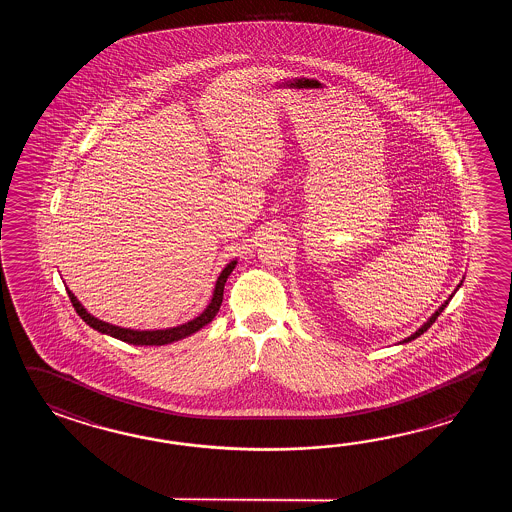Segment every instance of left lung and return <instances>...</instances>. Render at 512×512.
Wrapping results in <instances>:
<instances>
[{
    "instance_id": "8db88e82",
    "label": "left lung",
    "mask_w": 512,
    "mask_h": 512,
    "mask_svg": "<svg viewBox=\"0 0 512 512\" xmlns=\"http://www.w3.org/2000/svg\"><path fill=\"white\" fill-rule=\"evenodd\" d=\"M457 287H459V285H457ZM448 300H450V298H448ZM448 300H446L445 304L441 305V307H439V309H437V311H435L434 315H432V318H430V320H428V322H426L425 326L421 327V329H417V331H415V333H414V335H412V337L404 338L403 342H410V340H414V338L421 337V335H423V333H425L426 329H428V327H430V326H432V324H434L435 320H437V316H439V315H441V313H443V309H445L446 304H448Z\"/></svg>"
}]
</instances>
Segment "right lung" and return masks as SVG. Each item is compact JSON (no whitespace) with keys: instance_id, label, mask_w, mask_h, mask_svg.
Segmentation results:
<instances>
[{"instance_id":"right-lung-1","label":"right lung","mask_w":512,"mask_h":512,"mask_svg":"<svg viewBox=\"0 0 512 512\" xmlns=\"http://www.w3.org/2000/svg\"><path fill=\"white\" fill-rule=\"evenodd\" d=\"M234 267H236V261H230L229 265L219 274L218 283H216V289H214V296H212V302L208 304L207 309H205L201 315L194 318V320H190V322H186L183 326L159 329V331H133V329L111 326L108 322H102V320H98L95 316L89 315L86 309L80 305L77 298H75V294L71 293V291H67V294H69V300H71V304L75 307L78 316L86 322L87 326L97 329L100 333L109 335V337L119 338L122 342L135 344V346H164V344H170V342L181 340V338L196 333L201 327L207 326V324H210V322L214 320V316L218 315L219 307H221V302H223L225 283H227L230 272L234 271Z\"/></svg>"}]
</instances>
